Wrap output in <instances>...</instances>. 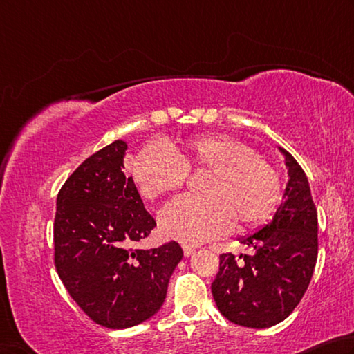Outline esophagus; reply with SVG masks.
Segmentation results:
<instances>
[{"mask_svg":"<svg viewBox=\"0 0 354 354\" xmlns=\"http://www.w3.org/2000/svg\"><path fill=\"white\" fill-rule=\"evenodd\" d=\"M194 250H196L194 245L183 244V253H185V257H191V255H193V253H194Z\"/></svg>","mask_w":354,"mask_h":354,"instance_id":"obj_1","label":"esophagus"}]
</instances>
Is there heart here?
Segmentation results:
<instances>
[{
    "label": "heart",
    "instance_id": "heart-1",
    "mask_svg": "<svg viewBox=\"0 0 354 354\" xmlns=\"http://www.w3.org/2000/svg\"><path fill=\"white\" fill-rule=\"evenodd\" d=\"M208 172L201 199L178 197L160 212L166 236L197 244L218 236L232 224H261L280 199L274 166L243 141L225 135L196 136L171 151L152 145L136 153L132 177L145 199L153 201L183 187L188 172Z\"/></svg>",
    "mask_w": 354,
    "mask_h": 354
}]
</instances>
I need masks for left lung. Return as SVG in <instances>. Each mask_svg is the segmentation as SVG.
<instances>
[{
	"mask_svg": "<svg viewBox=\"0 0 354 354\" xmlns=\"http://www.w3.org/2000/svg\"><path fill=\"white\" fill-rule=\"evenodd\" d=\"M288 185L274 218L258 232L239 238L250 255L236 261L221 255L219 274L212 284L216 306L233 324L269 328L280 324L299 305L317 261V212L308 177L283 147Z\"/></svg>",
	"mask_w": 354,
	"mask_h": 354,
	"instance_id": "left-lung-1",
	"label": "left lung"
}]
</instances>
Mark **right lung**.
<instances>
[{
	"label": "right lung",
	"mask_w": 354,
	"mask_h": 354,
	"mask_svg": "<svg viewBox=\"0 0 354 354\" xmlns=\"http://www.w3.org/2000/svg\"><path fill=\"white\" fill-rule=\"evenodd\" d=\"M127 142L116 140L86 158L64 183L54 219V263L80 309L111 330L151 319L163 305L183 250L135 244L157 225L133 178L122 172Z\"/></svg>",
	"instance_id": "1"
}]
</instances>
